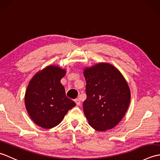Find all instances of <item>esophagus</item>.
Returning a JSON list of instances; mask_svg holds the SVG:
<instances>
[{
    "label": "esophagus",
    "instance_id": "esophagus-1",
    "mask_svg": "<svg viewBox=\"0 0 160 160\" xmlns=\"http://www.w3.org/2000/svg\"><path fill=\"white\" fill-rule=\"evenodd\" d=\"M74 101H75V102L76 103V104L78 105V106H79V105H80V100L78 99V98H77V99H76Z\"/></svg>",
    "mask_w": 160,
    "mask_h": 160
}]
</instances>
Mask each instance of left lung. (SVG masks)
<instances>
[{
    "label": "left lung",
    "instance_id": "1",
    "mask_svg": "<svg viewBox=\"0 0 160 160\" xmlns=\"http://www.w3.org/2000/svg\"><path fill=\"white\" fill-rule=\"evenodd\" d=\"M84 76L87 97L83 108L89 124L98 131L114 128L130 104L127 82L116 67L106 62L84 68Z\"/></svg>",
    "mask_w": 160,
    "mask_h": 160
}]
</instances>
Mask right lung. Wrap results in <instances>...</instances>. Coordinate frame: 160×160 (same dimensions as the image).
Wrapping results in <instances>:
<instances>
[{"mask_svg": "<svg viewBox=\"0 0 160 160\" xmlns=\"http://www.w3.org/2000/svg\"><path fill=\"white\" fill-rule=\"evenodd\" d=\"M65 74V69L49 65L37 72L29 82L25 95V107L33 122L40 127H55L68 111L76 106L66 96L60 82Z\"/></svg>", "mask_w": 160, "mask_h": 160, "instance_id": "obj_1", "label": "right lung"}]
</instances>
